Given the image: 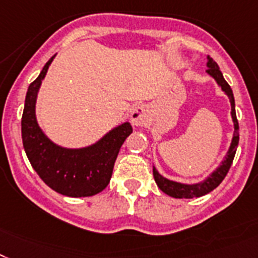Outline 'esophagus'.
<instances>
[{
    "mask_svg": "<svg viewBox=\"0 0 258 258\" xmlns=\"http://www.w3.org/2000/svg\"><path fill=\"white\" fill-rule=\"evenodd\" d=\"M148 109L147 107H144V106H135L133 109V111H131V115H130V118H131V122H133L134 125H143L146 124L147 120H148Z\"/></svg>",
    "mask_w": 258,
    "mask_h": 258,
    "instance_id": "1",
    "label": "esophagus"
}]
</instances>
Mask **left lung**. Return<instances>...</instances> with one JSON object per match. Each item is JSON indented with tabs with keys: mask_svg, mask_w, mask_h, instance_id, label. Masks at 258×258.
I'll return each mask as SVG.
<instances>
[{
	"mask_svg": "<svg viewBox=\"0 0 258 258\" xmlns=\"http://www.w3.org/2000/svg\"><path fill=\"white\" fill-rule=\"evenodd\" d=\"M207 68H209L206 71L207 75H210L215 80L219 88H222L224 94L228 97L229 103H231V118H232L235 131H233L232 140H231L228 151H227L223 161L220 162V165L215 170H213V173H210L209 176L203 181H201V182L182 183L177 182V181H172V179H168L166 177L161 176L155 166H153V177H155L157 186H159L162 192H165V194L173 197V198H198V197L206 196L207 192L213 191L215 187H218L220 182L224 179V177L227 176L231 165H232L233 157H235L236 149H237V144H239V123H237V118H236L235 98H233L232 89H231V86L227 84V81L223 77L218 64L209 56H207Z\"/></svg>",
	"mask_w": 258,
	"mask_h": 258,
	"instance_id": "1",
	"label": "left lung"
}]
</instances>
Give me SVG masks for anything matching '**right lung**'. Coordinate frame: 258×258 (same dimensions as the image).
<instances>
[{"label": "right lung", "mask_w": 258, "mask_h": 258, "mask_svg": "<svg viewBox=\"0 0 258 258\" xmlns=\"http://www.w3.org/2000/svg\"><path fill=\"white\" fill-rule=\"evenodd\" d=\"M55 56L43 67L27 89L22 115V142L30 164L52 190L62 196L92 197L109 185L119 149L133 133L128 122L116 125L101 139L82 148H67L52 142L36 120V98Z\"/></svg>", "instance_id": "1"}]
</instances>
